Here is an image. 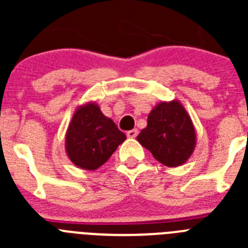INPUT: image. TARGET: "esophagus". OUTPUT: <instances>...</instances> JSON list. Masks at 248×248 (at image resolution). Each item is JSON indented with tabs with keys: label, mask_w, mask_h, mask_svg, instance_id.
Wrapping results in <instances>:
<instances>
[{
	"label": "esophagus",
	"mask_w": 248,
	"mask_h": 248,
	"mask_svg": "<svg viewBox=\"0 0 248 248\" xmlns=\"http://www.w3.org/2000/svg\"><path fill=\"white\" fill-rule=\"evenodd\" d=\"M137 135H138V129H131V130H129L128 133H126V137L130 138V139L137 138Z\"/></svg>",
	"instance_id": "esophagus-1"
}]
</instances>
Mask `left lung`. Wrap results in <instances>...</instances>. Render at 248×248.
Segmentation results:
<instances>
[{"label":"left lung","mask_w":248,"mask_h":248,"mask_svg":"<svg viewBox=\"0 0 248 248\" xmlns=\"http://www.w3.org/2000/svg\"><path fill=\"white\" fill-rule=\"evenodd\" d=\"M153 156L169 168L185 164L196 146V131L179 100L160 102L148 115V125L137 137Z\"/></svg>","instance_id":"obj_1"}]
</instances>
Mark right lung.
Masks as SVG:
<instances>
[{
	"mask_svg": "<svg viewBox=\"0 0 248 248\" xmlns=\"http://www.w3.org/2000/svg\"><path fill=\"white\" fill-rule=\"evenodd\" d=\"M126 139L99 105L88 102L74 111L65 133V153L72 163L83 170L94 171L111 156Z\"/></svg>",
	"mask_w": 248,
	"mask_h": 248,
	"instance_id": "1",
	"label": "right lung"
}]
</instances>
